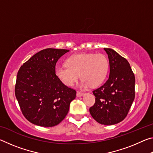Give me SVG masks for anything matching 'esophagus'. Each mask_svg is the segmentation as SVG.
<instances>
[{
	"label": "esophagus",
	"instance_id": "obj_1",
	"mask_svg": "<svg viewBox=\"0 0 153 153\" xmlns=\"http://www.w3.org/2000/svg\"><path fill=\"white\" fill-rule=\"evenodd\" d=\"M84 93L81 92H77V93H76V95H77V97H82V96L84 95Z\"/></svg>",
	"mask_w": 153,
	"mask_h": 153
}]
</instances>
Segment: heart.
Wrapping results in <instances>:
<instances>
[{"mask_svg":"<svg viewBox=\"0 0 153 153\" xmlns=\"http://www.w3.org/2000/svg\"><path fill=\"white\" fill-rule=\"evenodd\" d=\"M108 69L109 62L105 55L85 53L71 56L67 59L66 65L56 66L55 74L67 86H73L80 76V86L97 87L105 81Z\"/></svg>","mask_w":153,"mask_h":153,"instance_id":"b5f03b06","label":"heart"}]
</instances>
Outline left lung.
<instances>
[{
	"mask_svg": "<svg viewBox=\"0 0 153 153\" xmlns=\"http://www.w3.org/2000/svg\"><path fill=\"white\" fill-rule=\"evenodd\" d=\"M109 61V77L93 91L96 100L90 108L98 123L111 126L123 121L135 98V76L128 61L112 48H104Z\"/></svg>",
	"mask_w": 153,
	"mask_h": 153,
	"instance_id": "left-lung-1",
	"label": "left lung"
}]
</instances>
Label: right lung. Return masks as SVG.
Returning <instances> with one entry per match:
<instances>
[{
    "instance_id": "obj_1",
    "label": "right lung",
    "mask_w": 153,
    "mask_h": 153,
    "mask_svg": "<svg viewBox=\"0 0 153 153\" xmlns=\"http://www.w3.org/2000/svg\"><path fill=\"white\" fill-rule=\"evenodd\" d=\"M69 50L46 48L32 56L20 67L15 97L23 115L42 127L58 125L68 113L76 91L63 84L55 74V65Z\"/></svg>"
}]
</instances>
